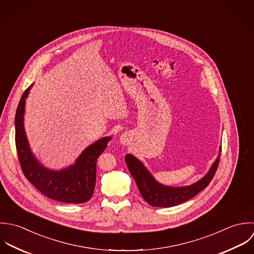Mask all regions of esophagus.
Segmentation results:
<instances>
[{
	"mask_svg": "<svg viewBox=\"0 0 254 254\" xmlns=\"http://www.w3.org/2000/svg\"><path fill=\"white\" fill-rule=\"evenodd\" d=\"M120 140H121V143H123L124 145H127L128 143H129V136L127 135V134H123L122 136H121V138H120Z\"/></svg>",
	"mask_w": 254,
	"mask_h": 254,
	"instance_id": "34e87169",
	"label": "esophagus"
}]
</instances>
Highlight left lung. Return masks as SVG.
Segmentation results:
<instances>
[{
  "mask_svg": "<svg viewBox=\"0 0 254 254\" xmlns=\"http://www.w3.org/2000/svg\"><path fill=\"white\" fill-rule=\"evenodd\" d=\"M222 151V146L220 147ZM220 162V154L209 172L193 185L181 188L167 187L159 184L144 165L131 154L126 155L127 166L134 179L144 200L155 207H172L188 201L203 190L212 181Z\"/></svg>",
  "mask_w": 254,
  "mask_h": 254,
  "instance_id": "1",
  "label": "left lung"
}]
</instances>
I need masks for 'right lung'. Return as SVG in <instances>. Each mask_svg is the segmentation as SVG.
Returning <instances> with one entry per match:
<instances>
[{
	"label": "right lung",
	"instance_id": "obj_1",
	"mask_svg": "<svg viewBox=\"0 0 254 254\" xmlns=\"http://www.w3.org/2000/svg\"><path fill=\"white\" fill-rule=\"evenodd\" d=\"M33 83L23 92L15 114V146L21 170L25 178L47 197L60 202H86L94 192L97 159L105 151L112 137H104L89 145L75 163L66 169H47L31 152L23 127L25 99Z\"/></svg>",
	"mask_w": 254,
	"mask_h": 254
}]
</instances>
